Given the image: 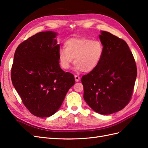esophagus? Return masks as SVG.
Returning <instances> with one entry per match:
<instances>
[{
  "label": "esophagus",
  "instance_id": "34e87169",
  "mask_svg": "<svg viewBox=\"0 0 148 148\" xmlns=\"http://www.w3.org/2000/svg\"><path fill=\"white\" fill-rule=\"evenodd\" d=\"M79 79H80V78H79V76H78V75H75V79L76 82H79Z\"/></svg>",
  "mask_w": 148,
  "mask_h": 148
}]
</instances>
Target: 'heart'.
<instances>
[{
    "mask_svg": "<svg viewBox=\"0 0 148 148\" xmlns=\"http://www.w3.org/2000/svg\"><path fill=\"white\" fill-rule=\"evenodd\" d=\"M64 47L60 49L58 53L62 68L69 69L74 59L75 69L86 73L97 68L104 53L100 41L86 38L69 39L64 43Z\"/></svg>",
    "mask_w": 148,
    "mask_h": 148,
    "instance_id": "1",
    "label": "heart"
}]
</instances>
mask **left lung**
<instances>
[{"mask_svg":"<svg viewBox=\"0 0 148 148\" xmlns=\"http://www.w3.org/2000/svg\"><path fill=\"white\" fill-rule=\"evenodd\" d=\"M99 37L104 56L97 68L82 78L83 97L96 112L109 115L123 109L130 101L137 69L124 40L104 31Z\"/></svg>","mask_w":148,"mask_h":148,"instance_id":"left-lung-1","label":"left lung"}]
</instances>
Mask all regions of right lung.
Here are the masks:
<instances>
[{"mask_svg": "<svg viewBox=\"0 0 148 148\" xmlns=\"http://www.w3.org/2000/svg\"><path fill=\"white\" fill-rule=\"evenodd\" d=\"M57 35L44 31L21 42L12 66L13 86L26 108L39 117L54 114L75 84L73 75L60 67Z\"/></svg>", "mask_w": 148, "mask_h": 148, "instance_id": "1", "label": "right lung"}]
</instances>
